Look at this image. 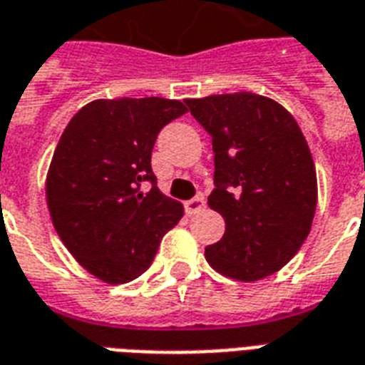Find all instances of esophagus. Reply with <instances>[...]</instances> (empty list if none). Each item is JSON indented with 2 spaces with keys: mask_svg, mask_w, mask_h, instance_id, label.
<instances>
[{
  "mask_svg": "<svg viewBox=\"0 0 365 365\" xmlns=\"http://www.w3.org/2000/svg\"><path fill=\"white\" fill-rule=\"evenodd\" d=\"M205 209V195L203 193H197L193 199H190L187 203H185V210H187V215H195L199 210Z\"/></svg>",
  "mask_w": 365,
  "mask_h": 365,
  "instance_id": "1",
  "label": "esophagus"
}]
</instances>
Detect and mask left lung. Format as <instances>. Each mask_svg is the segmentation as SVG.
Instances as JSON below:
<instances>
[{
    "mask_svg": "<svg viewBox=\"0 0 365 365\" xmlns=\"http://www.w3.org/2000/svg\"><path fill=\"white\" fill-rule=\"evenodd\" d=\"M185 104L212 137L209 207L226 222L205 257L230 279H265L298 253L312 230L317 175L306 137L288 110L259 94H212Z\"/></svg>",
    "mask_w": 365,
    "mask_h": 365,
    "instance_id": "left-lung-1",
    "label": "left lung"
}]
</instances>
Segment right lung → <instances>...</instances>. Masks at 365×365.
<instances>
[{
    "label": "right lung",
    "mask_w": 365,
    "mask_h": 365,
    "mask_svg": "<svg viewBox=\"0 0 365 365\" xmlns=\"http://www.w3.org/2000/svg\"><path fill=\"white\" fill-rule=\"evenodd\" d=\"M187 112L180 100H94L67 123L46 197L73 257L108 284L141 277L182 203L156 187L150 156L160 129Z\"/></svg>",
    "instance_id": "obj_1"
}]
</instances>
